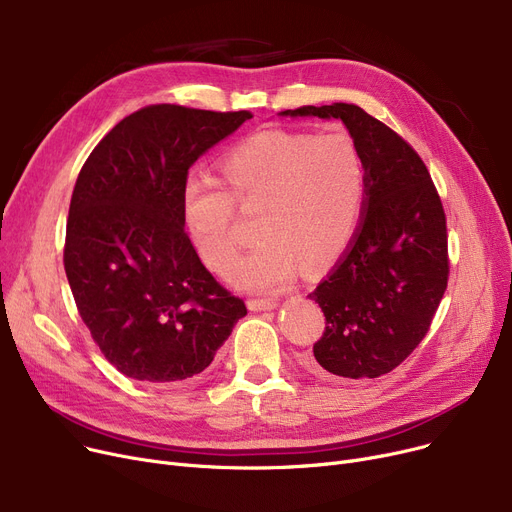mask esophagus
Returning a JSON list of instances; mask_svg holds the SVG:
<instances>
[{
	"label": "esophagus",
	"instance_id": "34e87169",
	"mask_svg": "<svg viewBox=\"0 0 512 512\" xmlns=\"http://www.w3.org/2000/svg\"><path fill=\"white\" fill-rule=\"evenodd\" d=\"M276 307H278L276 299H251L249 301L251 311H270V309H276Z\"/></svg>",
	"mask_w": 512,
	"mask_h": 512
}]
</instances>
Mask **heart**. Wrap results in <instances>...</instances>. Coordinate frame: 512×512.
<instances>
[{
    "label": "heart",
    "instance_id": "heart-1",
    "mask_svg": "<svg viewBox=\"0 0 512 512\" xmlns=\"http://www.w3.org/2000/svg\"><path fill=\"white\" fill-rule=\"evenodd\" d=\"M226 188L188 182L184 215L201 257L226 272L240 251L234 203L257 211L259 245L232 280L257 292H278L299 272L334 261L351 240L365 197V161L346 130L321 134L261 130L222 161Z\"/></svg>",
    "mask_w": 512,
    "mask_h": 512
}]
</instances>
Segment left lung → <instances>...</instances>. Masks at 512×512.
Here are the masks:
<instances>
[{"instance_id": "obj_1", "label": "left lung", "mask_w": 512, "mask_h": 512, "mask_svg": "<svg viewBox=\"0 0 512 512\" xmlns=\"http://www.w3.org/2000/svg\"><path fill=\"white\" fill-rule=\"evenodd\" d=\"M280 116L342 120L365 161L361 224L309 294L326 315L307 367L346 380L380 378L425 338L448 286L440 195L417 151L359 105H303Z\"/></svg>"}]
</instances>
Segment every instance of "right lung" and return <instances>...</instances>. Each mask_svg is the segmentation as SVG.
<instances>
[{"label": "right lung", "instance_id": "1", "mask_svg": "<svg viewBox=\"0 0 512 512\" xmlns=\"http://www.w3.org/2000/svg\"><path fill=\"white\" fill-rule=\"evenodd\" d=\"M251 118L147 105L105 134L76 178L64 270L99 351L126 378H193L247 315L184 230V188L188 168Z\"/></svg>", "mask_w": 512, "mask_h": 512}]
</instances>
